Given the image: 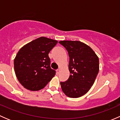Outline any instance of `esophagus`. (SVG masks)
Masks as SVG:
<instances>
[{"mask_svg":"<svg viewBox=\"0 0 120 120\" xmlns=\"http://www.w3.org/2000/svg\"><path fill=\"white\" fill-rule=\"evenodd\" d=\"M60 69H57V70H56V72H57V74H59V72H60Z\"/></svg>","mask_w":120,"mask_h":120,"instance_id":"esophagus-1","label":"esophagus"}]
</instances>
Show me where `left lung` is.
<instances>
[{
	"label": "left lung",
	"mask_w": 120,
	"mask_h": 120,
	"mask_svg": "<svg viewBox=\"0 0 120 120\" xmlns=\"http://www.w3.org/2000/svg\"><path fill=\"white\" fill-rule=\"evenodd\" d=\"M68 53L70 75L60 82L63 92L69 98H77L86 94L94 83L99 70V58L94 50L80 41H61Z\"/></svg>",
	"instance_id": "1"
}]
</instances>
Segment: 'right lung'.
Segmentation results:
<instances>
[{"label":"right lung","mask_w":120,"mask_h":120,"mask_svg":"<svg viewBox=\"0 0 120 120\" xmlns=\"http://www.w3.org/2000/svg\"><path fill=\"white\" fill-rule=\"evenodd\" d=\"M57 43L56 40L42 37L20 49L14 60V71L24 88L32 91L41 90L55 75L48 54Z\"/></svg>","instance_id":"obj_1"}]
</instances>
